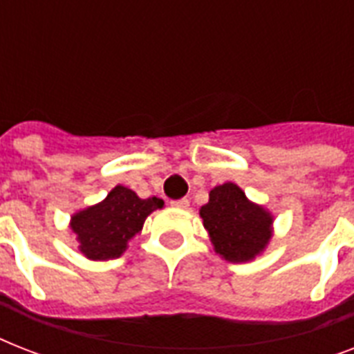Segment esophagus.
<instances>
[{
	"mask_svg": "<svg viewBox=\"0 0 354 354\" xmlns=\"http://www.w3.org/2000/svg\"><path fill=\"white\" fill-rule=\"evenodd\" d=\"M172 207H178V209H187L189 207V200L187 198H180V200H171Z\"/></svg>",
	"mask_w": 354,
	"mask_h": 354,
	"instance_id": "esophagus-1",
	"label": "esophagus"
}]
</instances>
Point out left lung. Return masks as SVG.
<instances>
[{
  "instance_id": "8db88e82",
  "label": "left lung",
  "mask_w": 354,
  "mask_h": 354,
  "mask_svg": "<svg viewBox=\"0 0 354 354\" xmlns=\"http://www.w3.org/2000/svg\"><path fill=\"white\" fill-rule=\"evenodd\" d=\"M200 216L216 253L232 263L250 261L270 241V213L252 204L235 183L227 182L213 189Z\"/></svg>"
}]
</instances>
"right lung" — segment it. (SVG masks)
Wrapping results in <instances>:
<instances>
[{
	"instance_id": "add662e5",
	"label": "right lung",
	"mask_w": 354,
	"mask_h": 354,
	"mask_svg": "<svg viewBox=\"0 0 354 354\" xmlns=\"http://www.w3.org/2000/svg\"><path fill=\"white\" fill-rule=\"evenodd\" d=\"M163 207V200L150 196L139 198L132 189L118 185L101 204L91 205L71 218V230L77 233L80 252L93 261L119 257L128 241L141 232L145 218Z\"/></svg>"
}]
</instances>
